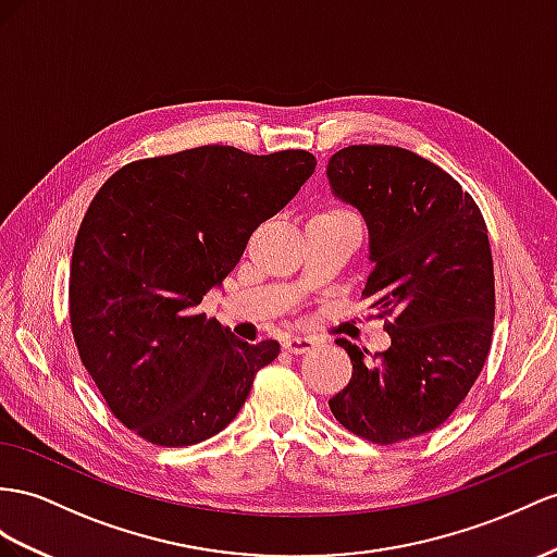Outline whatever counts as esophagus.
<instances>
[{
    "instance_id": "obj_1",
    "label": "esophagus",
    "mask_w": 557,
    "mask_h": 557,
    "mask_svg": "<svg viewBox=\"0 0 557 557\" xmlns=\"http://www.w3.org/2000/svg\"><path fill=\"white\" fill-rule=\"evenodd\" d=\"M282 348H284V350H289V352H294V355H304V352H308V350L315 348V338L289 334L287 338L282 341Z\"/></svg>"
}]
</instances>
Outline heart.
I'll list each match as a JSON object with an SVG mask.
<instances>
[{"label": "heart", "mask_w": 557, "mask_h": 557, "mask_svg": "<svg viewBox=\"0 0 557 557\" xmlns=\"http://www.w3.org/2000/svg\"><path fill=\"white\" fill-rule=\"evenodd\" d=\"M332 213H336V211H332Z\"/></svg>", "instance_id": "heart-1"}]
</instances>
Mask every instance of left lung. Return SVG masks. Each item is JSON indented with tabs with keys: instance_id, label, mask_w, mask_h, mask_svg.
<instances>
[{
	"instance_id": "left-lung-1",
	"label": "left lung",
	"mask_w": 557,
	"mask_h": 557,
	"mask_svg": "<svg viewBox=\"0 0 557 557\" xmlns=\"http://www.w3.org/2000/svg\"><path fill=\"white\" fill-rule=\"evenodd\" d=\"M332 195L358 209L372 273L362 296L388 318L391 348L338 338L352 376L330 409L376 445L435 431L463 403L487 360L494 263L482 213L447 171L395 146H348L326 164Z\"/></svg>"
}]
</instances>
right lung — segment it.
Returning a JSON list of instances; mask_svg holds the SVG:
<instances>
[{
  "label": "right lung",
  "instance_id": "right-lung-1",
  "mask_svg": "<svg viewBox=\"0 0 557 557\" xmlns=\"http://www.w3.org/2000/svg\"><path fill=\"white\" fill-rule=\"evenodd\" d=\"M315 164L306 150L202 146L126 164L96 193L70 263V322L110 411L143 440L188 447L221 433L280 355L197 306Z\"/></svg>",
  "mask_w": 557,
  "mask_h": 557
}]
</instances>
